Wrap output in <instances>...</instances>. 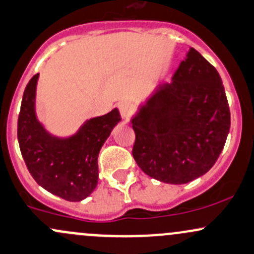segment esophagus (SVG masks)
Segmentation results:
<instances>
[{"label": "esophagus", "instance_id": "1", "mask_svg": "<svg viewBox=\"0 0 254 254\" xmlns=\"http://www.w3.org/2000/svg\"><path fill=\"white\" fill-rule=\"evenodd\" d=\"M120 116L124 119H129L131 117L132 112H134V106H132L131 102L129 101H122V102L118 105Z\"/></svg>", "mask_w": 254, "mask_h": 254}]
</instances>
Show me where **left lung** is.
Segmentation results:
<instances>
[{
  "label": "left lung",
  "mask_w": 254,
  "mask_h": 254,
  "mask_svg": "<svg viewBox=\"0 0 254 254\" xmlns=\"http://www.w3.org/2000/svg\"><path fill=\"white\" fill-rule=\"evenodd\" d=\"M131 123L132 156L148 176L180 185L205 174L230 130V109L217 69L190 49L173 81L161 85Z\"/></svg>",
  "instance_id": "obj_1"
}]
</instances>
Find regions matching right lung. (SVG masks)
<instances>
[{
  "mask_svg": "<svg viewBox=\"0 0 254 254\" xmlns=\"http://www.w3.org/2000/svg\"><path fill=\"white\" fill-rule=\"evenodd\" d=\"M39 74L28 82L18 117V142L29 173L40 186L70 202L86 198L98 181L97 157L120 122L117 108L87 120L75 135L57 138L47 134L35 116Z\"/></svg>",
  "mask_w": 254,
  "mask_h": 254,
  "instance_id": "1",
  "label": "right lung"
}]
</instances>
